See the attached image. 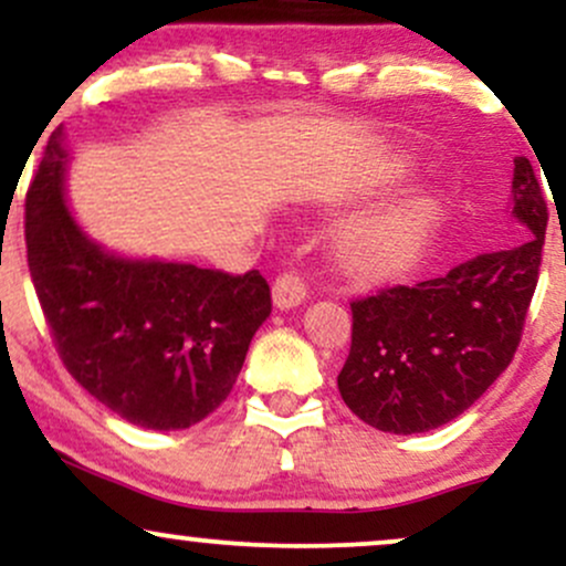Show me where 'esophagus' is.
<instances>
[{
  "label": "esophagus",
  "instance_id": "esophagus-1",
  "mask_svg": "<svg viewBox=\"0 0 566 566\" xmlns=\"http://www.w3.org/2000/svg\"><path fill=\"white\" fill-rule=\"evenodd\" d=\"M308 295V282L301 271H284L276 276L274 282V303L279 308H292V305H301Z\"/></svg>",
  "mask_w": 566,
  "mask_h": 566
}]
</instances>
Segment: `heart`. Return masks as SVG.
<instances>
[{
    "mask_svg": "<svg viewBox=\"0 0 566 566\" xmlns=\"http://www.w3.org/2000/svg\"><path fill=\"white\" fill-rule=\"evenodd\" d=\"M426 212L420 205H399L380 216L365 218L343 231L337 252L354 271H382L401 263L423 231Z\"/></svg>",
    "mask_w": 566,
    "mask_h": 566,
    "instance_id": "heart-1",
    "label": "heart"
}]
</instances>
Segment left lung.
I'll use <instances>...</instances> for the list:
<instances>
[{"mask_svg": "<svg viewBox=\"0 0 566 566\" xmlns=\"http://www.w3.org/2000/svg\"><path fill=\"white\" fill-rule=\"evenodd\" d=\"M513 161V216L532 231L527 242L350 301L354 329L337 388L367 426L423 433L450 423L511 365L548 229L541 180L527 157Z\"/></svg>", "mask_w": 566, "mask_h": 566, "instance_id": "obj_1", "label": "left lung"}]
</instances>
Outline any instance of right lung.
Returning a JSON list of instances; mask_svg holds the SVG:
<instances>
[{
    "label": "right lung",
    "mask_w": 566,
    "mask_h": 566,
    "mask_svg": "<svg viewBox=\"0 0 566 566\" xmlns=\"http://www.w3.org/2000/svg\"><path fill=\"white\" fill-rule=\"evenodd\" d=\"M63 165L55 127L25 191V258L63 367L133 426L199 423L231 394L271 314L269 282L255 269L226 274L108 255L63 205Z\"/></svg>",
    "instance_id": "1"
}]
</instances>
